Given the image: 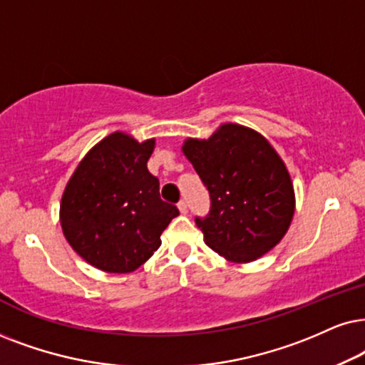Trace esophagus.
I'll return each mask as SVG.
<instances>
[{"label":"esophagus","instance_id":"1","mask_svg":"<svg viewBox=\"0 0 365 365\" xmlns=\"http://www.w3.org/2000/svg\"><path fill=\"white\" fill-rule=\"evenodd\" d=\"M178 209H180V212H182V214H187V212H188L187 202H185V200H180V202H178Z\"/></svg>","mask_w":365,"mask_h":365}]
</instances>
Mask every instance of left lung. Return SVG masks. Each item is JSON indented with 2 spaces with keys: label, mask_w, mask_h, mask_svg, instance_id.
I'll use <instances>...</instances> for the list:
<instances>
[{
  "label": "left lung",
  "mask_w": 365,
  "mask_h": 365,
  "mask_svg": "<svg viewBox=\"0 0 365 365\" xmlns=\"http://www.w3.org/2000/svg\"><path fill=\"white\" fill-rule=\"evenodd\" d=\"M183 153L209 192V214L195 224L212 251L249 262L283 239L294 212L292 178L259 133L224 124L207 141L188 140Z\"/></svg>",
  "instance_id": "left-lung-1"
}]
</instances>
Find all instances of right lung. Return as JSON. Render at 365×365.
<instances>
[{
  "label": "right lung",
  "instance_id": "add662e5",
  "mask_svg": "<svg viewBox=\"0 0 365 365\" xmlns=\"http://www.w3.org/2000/svg\"><path fill=\"white\" fill-rule=\"evenodd\" d=\"M155 141L113 133L81 161L60 205V222L73 251L108 273H131L161 244L180 212L160 198L148 172Z\"/></svg>",
  "mask_w": 365,
  "mask_h": 365
}]
</instances>
